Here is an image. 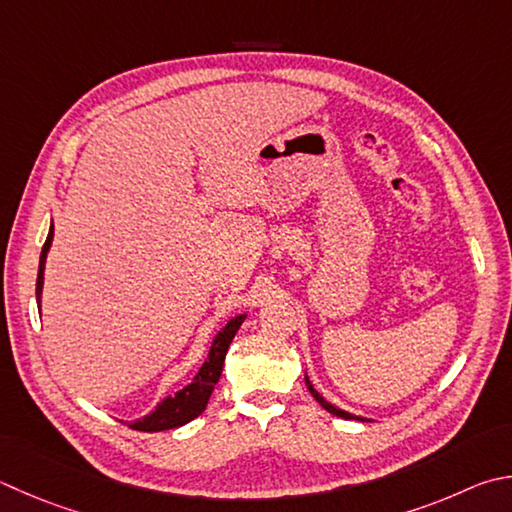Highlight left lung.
Returning <instances> with one entry per match:
<instances>
[{
	"label": "left lung",
	"mask_w": 512,
	"mask_h": 512,
	"mask_svg": "<svg viewBox=\"0 0 512 512\" xmlns=\"http://www.w3.org/2000/svg\"><path fill=\"white\" fill-rule=\"evenodd\" d=\"M304 383H306V387H309V392H311V396L315 398V401H318L324 410H327L329 414H333V416H340V418H347V421H367V418H362V416H356V414H349V412H345V410H340V407H336V405H331L329 401H324V398L320 396V392L318 389H315L313 385H311V380H309V376H304Z\"/></svg>",
	"instance_id": "left-lung-1"
}]
</instances>
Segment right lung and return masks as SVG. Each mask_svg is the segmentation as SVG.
I'll return each instance as SVG.
<instances>
[{
	"label": "right lung",
	"mask_w": 512,
	"mask_h": 512,
	"mask_svg": "<svg viewBox=\"0 0 512 512\" xmlns=\"http://www.w3.org/2000/svg\"><path fill=\"white\" fill-rule=\"evenodd\" d=\"M53 241V224L49 228V237H46L44 246H42V255H40V271H37V284H35V295H37V309H40L42 302V286H44V264H46V253H49ZM246 320V315H235V318L228 320L226 327H221L217 331L215 340H212L208 358L203 360L201 369L197 371V376L192 378L190 385H185L179 389L174 396H167L163 401L154 407V410L143 416L136 418V421L129 423L132 430L138 432H163V430H174V427H181L185 423H190L192 418H197L210 401L212 389H215L217 380L221 378V369H224V360L232 338L239 331L241 322Z\"/></svg>",
	"instance_id": "add662e5"
}]
</instances>
